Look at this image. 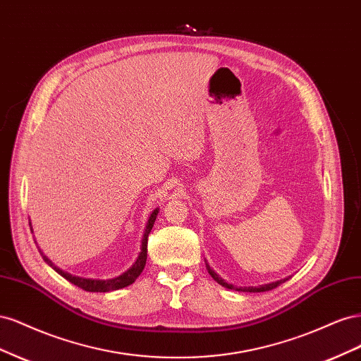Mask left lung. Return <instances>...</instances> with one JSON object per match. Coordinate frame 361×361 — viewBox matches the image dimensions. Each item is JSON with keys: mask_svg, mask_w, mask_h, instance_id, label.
<instances>
[{"mask_svg": "<svg viewBox=\"0 0 361 361\" xmlns=\"http://www.w3.org/2000/svg\"><path fill=\"white\" fill-rule=\"evenodd\" d=\"M207 271H209V274H211V277L216 281V283H220V285L221 286H224V288H228V289H236V290H243V292H265V290H271V289H276L277 286H280L281 285V283H285L286 280H289V279H283V280H279V281H274V283H269V285H264V286H259V288H253V286H251V288H233L232 285H227V283L224 281V280H221L220 277H218L216 274H215V272L209 268V267H207Z\"/></svg>", "mask_w": 361, "mask_h": 361, "instance_id": "obj_1", "label": "left lung"}]
</instances>
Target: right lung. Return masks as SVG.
<instances>
[{
	"label": "right lung",
	"instance_id": "add662e5",
	"mask_svg": "<svg viewBox=\"0 0 361 361\" xmlns=\"http://www.w3.org/2000/svg\"><path fill=\"white\" fill-rule=\"evenodd\" d=\"M157 215H158V209H155L154 212L150 214L149 216V221H147V226H146V231H145V236H143V243H141V251L140 255L135 260V264L130 267L126 272H123L122 276H118L116 279H110V280H92V279H81V277H75V276H71L68 274V272L61 271L60 268L54 267L52 262L43 256V259H45L48 264L51 267H54V269H56L59 274L61 277H64L66 280H69L71 283H73L75 286L81 288L82 290H87V292H110V290H117V289H122V288H126L129 285H133V283L137 280V277L143 272L145 267H146V259H147V239H149V233L152 231V227H154V223L157 220Z\"/></svg>",
	"mask_w": 361,
	"mask_h": 361
}]
</instances>
